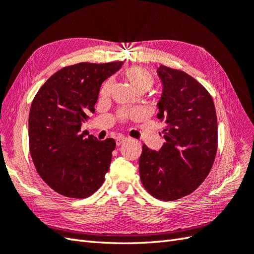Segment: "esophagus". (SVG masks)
Instances as JSON below:
<instances>
[{"label": "esophagus", "mask_w": 254, "mask_h": 254, "mask_svg": "<svg viewBox=\"0 0 254 254\" xmlns=\"http://www.w3.org/2000/svg\"><path fill=\"white\" fill-rule=\"evenodd\" d=\"M127 137L123 136V135H119V136L117 137V139H116L117 145H118V146H120V145H121L124 141H127Z\"/></svg>", "instance_id": "obj_1"}]
</instances>
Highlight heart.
Wrapping results in <instances>:
<instances>
[{"label": "heart", "instance_id": "obj_1", "mask_svg": "<svg viewBox=\"0 0 254 254\" xmlns=\"http://www.w3.org/2000/svg\"><path fill=\"white\" fill-rule=\"evenodd\" d=\"M123 76L126 77V79L131 84L134 90H136L137 93H145V91H148L155 85L154 75L150 73L147 68L142 67V66H131L127 68L126 71L123 72ZM110 88H111V80L108 79L104 83V85L101 86L100 95L107 96L109 94ZM127 116V111L120 112L121 118H126Z\"/></svg>", "mask_w": 254, "mask_h": 254}]
</instances>
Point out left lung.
<instances>
[{
  "label": "left lung",
  "instance_id": "obj_1",
  "mask_svg": "<svg viewBox=\"0 0 254 254\" xmlns=\"http://www.w3.org/2000/svg\"><path fill=\"white\" fill-rule=\"evenodd\" d=\"M163 94L157 118L164 121L158 152L143 145L139 176L146 191L175 201L192 193L206 179L217 152V117L212 96L186 72L160 65Z\"/></svg>",
  "mask_w": 254,
  "mask_h": 254
}]
</instances>
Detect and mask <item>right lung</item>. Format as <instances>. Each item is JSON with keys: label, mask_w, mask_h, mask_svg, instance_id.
I'll use <instances>...</instances> for the list:
<instances>
[{"label": "right lung", "mask_w": 254, "mask_h": 254, "mask_svg": "<svg viewBox=\"0 0 254 254\" xmlns=\"http://www.w3.org/2000/svg\"><path fill=\"white\" fill-rule=\"evenodd\" d=\"M123 62H82L61 68L38 90L28 123L29 150L48 186L66 197L95 193L109 170L113 138L98 141L80 127L95 111L100 86Z\"/></svg>", "instance_id": "right-lung-1"}]
</instances>
